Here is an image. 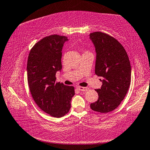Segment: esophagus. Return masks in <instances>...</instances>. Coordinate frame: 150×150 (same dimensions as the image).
Here are the masks:
<instances>
[{
  "label": "esophagus",
  "mask_w": 150,
  "mask_h": 150,
  "mask_svg": "<svg viewBox=\"0 0 150 150\" xmlns=\"http://www.w3.org/2000/svg\"><path fill=\"white\" fill-rule=\"evenodd\" d=\"M77 88L80 91H87L88 90V87H83V86H77Z\"/></svg>",
  "instance_id": "34e87169"
}]
</instances>
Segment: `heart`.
<instances>
[{"label":"heart","instance_id":"obj_1","mask_svg":"<svg viewBox=\"0 0 150 150\" xmlns=\"http://www.w3.org/2000/svg\"><path fill=\"white\" fill-rule=\"evenodd\" d=\"M85 52H87V51H85V52H84V53H85Z\"/></svg>","mask_w":150,"mask_h":150}]
</instances>
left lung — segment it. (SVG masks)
<instances>
[{"instance_id":"left-lung-1","label":"left lung","mask_w":150,"mask_h":150,"mask_svg":"<svg viewBox=\"0 0 150 150\" xmlns=\"http://www.w3.org/2000/svg\"><path fill=\"white\" fill-rule=\"evenodd\" d=\"M90 38L96 48V75L102 77L101 88L96 89L97 101L91 108L106 113L118 107L126 96L131 81V67L124 47L111 35L101 31L91 33Z\"/></svg>"}]
</instances>
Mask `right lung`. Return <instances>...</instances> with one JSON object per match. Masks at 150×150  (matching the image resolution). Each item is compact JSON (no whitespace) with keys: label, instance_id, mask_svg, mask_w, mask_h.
<instances>
[{"label":"right lung","instance_id":"obj_1","mask_svg":"<svg viewBox=\"0 0 150 150\" xmlns=\"http://www.w3.org/2000/svg\"><path fill=\"white\" fill-rule=\"evenodd\" d=\"M66 36L52 35L38 41L29 52L27 71L30 92L40 109L54 117L69 112L75 95L73 86L56 82V73L62 69V50Z\"/></svg>","mask_w":150,"mask_h":150}]
</instances>
